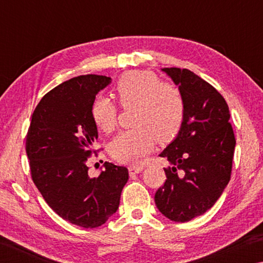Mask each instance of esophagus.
Listing matches in <instances>:
<instances>
[{
  "label": "esophagus",
  "instance_id": "esophagus-1",
  "mask_svg": "<svg viewBox=\"0 0 263 263\" xmlns=\"http://www.w3.org/2000/svg\"><path fill=\"white\" fill-rule=\"evenodd\" d=\"M142 169H144V167H141V166H135V164H133V166L128 167V172H130L131 175H133V174H139L140 172H142Z\"/></svg>",
  "mask_w": 263,
  "mask_h": 263
}]
</instances>
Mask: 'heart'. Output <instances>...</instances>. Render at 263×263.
Returning <instances> with one entry per match:
<instances>
[{"instance_id": "1", "label": "heart", "mask_w": 263, "mask_h": 263, "mask_svg": "<svg viewBox=\"0 0 263 263\" xmlns=\"http://www.w3.org/2000/svg\"><path fill=\"white\" fill-rule=\"evenodd\" d=\"M115 97L124 109L136 106L131 130L111 141L110 153L121 162L139 164L153 148L155 140L166 144L180 132L184 119V99L175 84L161 82L148 70H130L118 79ZM91 117L104 132L114 131L118 123V108L105 97L91 104Z\"/></svg>"}]
</instances>
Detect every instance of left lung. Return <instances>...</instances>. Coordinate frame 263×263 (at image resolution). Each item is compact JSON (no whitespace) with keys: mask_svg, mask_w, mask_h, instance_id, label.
I'll list each match as a JSON object with an SVG mask.
<instances>
[{"mask_svg":"<svg viewBox=\"0 0 263 263\" xmlns=\"http://www.w3.org/2000/svg\"><path fill=\"white\" fill-rule=\"evenodd\" d=\"M184 99L179 135L160 157L167 180L154 201L168 219L185 222L213 206L231 179L235 138L229 105L216 88L189 69L163 68Z\"/></svg>","mask_w":263,"mask_h":263,"instance_id":"left-lung-1","label":"left lung"}]
</instances>
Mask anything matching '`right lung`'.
<instances>
[{"label":"right lung","mask_w":263,"mask_h":263,"mask_svg":"<svg viewBox=\"0 0 263 263\" xmlns=\"http://www.w3.org/2000/svg\"><path fill=\"white\" fill-rule=\"evenodd\" d=\"M110 82L88 74L53 88L35 106L26 135L33 183L57 215L84 229L99 228L117 211L128 180L127 168L110 162L99 177L88 173L99 138L91 104Z\"/></svg>","instance_id":"right-lung-1"}]
</instances>
